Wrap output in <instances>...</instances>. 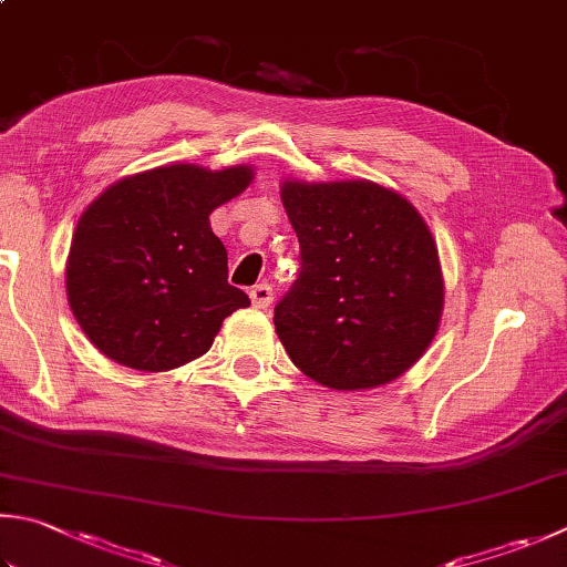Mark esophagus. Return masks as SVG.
I'll return each instance as SVG.
<instances>
[{
    "label": "esophagus",
    "mask_w": 567,
    "mask_h": 567,
    "mask_svg": "<svg viewBox=\"0 0 567 567\" xmlns=\"http://www.w3.org/2000/svg\"><path fill=\"white\" fill-rule=\"evenodd\" d=\"M249 298H251L254 308H269L271 301H274V288L269 284L254 286L251 291H249Z\"/></svg>",
    "instance_id": "34e87169"
}]
</instances>
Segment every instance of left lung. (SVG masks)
Returning <instances> with one entry per match:
<instances>
[{
  "label": "left lung",
  "instance_id": "left-lung-1",
  "mask_svg": "<svg viewBox=\"0 0 567 567\" xmlns=\"http://www.w3.org/2000/svg\"><path fill=\"white\" fill-rule=\"evenodd\" d=\"M281 202L301 244V276L274 313L288 358L343 392L404 375L444 311L440 251L424 217L370 179L286 177Z\"/></svg>",
  "mask_w": 567,
  "mask_h": 567
}]
</instances>
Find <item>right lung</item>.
I'll use <instances>...</instances> for the list:
<instances>
[{
  "label": "right lung",
  "instance_id": "obj_1",
  "mask_svg": "<svg viewBox=\"0 0 567 567\" xmlns=\"http://www.w3.org/2000/svg\"><path fill=\"white\" fill-rule=\"evenodd\" d=\"M254 167L173 163L105 187L81 215L66 296L85 338L117 365L165 372L215 343L224 318L251 306L227 281L209 215L251 185Z\"/></svg>",
  "mask_w": 567,
  "mask_h": 567
}]
</instances>
